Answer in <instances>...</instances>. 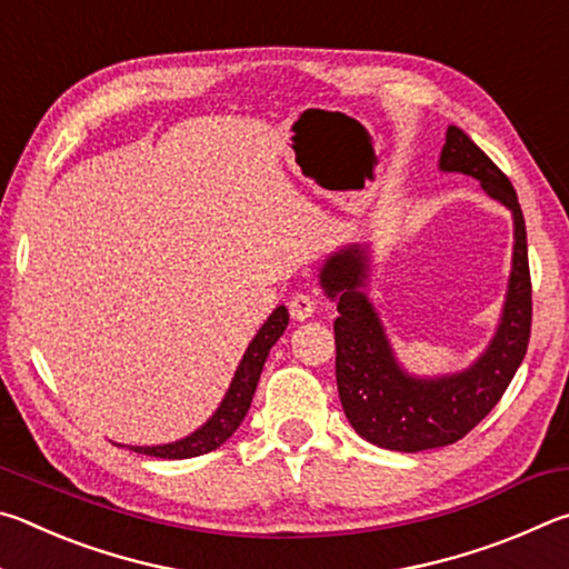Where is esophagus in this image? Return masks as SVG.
Masks as SVG:
<instances>
[{
	"instance_id": "obj_1",
	"label": "esophagus",
	"mask_w": 569,
	"mask_h": 569,
	"mask_svg": "<svg viewBox=\"0 0 569 569\" xmlns=\"http://www.w3.org/2000/svg\"><path fill=\"white\" fill-rule=\"evenodd\" d=\"M288 311L296 321H306L311 319L313 311H316V301L308 293H293L291 301H288Z\"/></svg>"
}]
</instances>
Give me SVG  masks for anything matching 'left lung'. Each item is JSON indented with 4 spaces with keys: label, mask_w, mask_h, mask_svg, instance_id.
Here are the masks:
<instances>
[{
    "label": "left lung",
    "mask_w": 569,
    "mask_h": 569,
    "mask_svg": "<svg viewBox=\"0 0 569 569\" xmlns=\"http://www.w3.org/2000/svg\"><path fill=\"white\" fill-rule=\"evenodd\" d=\"M441 172L479 180L481 190L512 213V271L502 316L487 349L467 369L417 377L399 363L381 316L366 296L371 273L369 246H346L326 258L319 283L336 303V383L346 419L356 435L391 451H423L455 445L502 399L527 353L532 329V283L527 230L512 182L465 130L449 124L439 156Z\"/></svg>",
    "instance_id": "left-lung-1"
}]
</instances>
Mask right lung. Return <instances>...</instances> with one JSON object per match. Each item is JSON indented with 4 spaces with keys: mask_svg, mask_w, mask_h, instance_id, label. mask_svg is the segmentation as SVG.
Returning a JSON list of instances; mask_svg holds the SVG:
<instances>
[{
    "mask_svg": "<svg viewBox=\"0 0 569 569\" xmlns=\"http://www.w3.org/2000/svg\"><path fill=\"white\" fill-rule=\"evenodd\" d=\"M286 326H288V308L278 306L276 311L268 316V321L258 329L253 341L248 343V349L238 363L233 381H230L223 401L218 403L213 417H210L203 427H198L192 435L182 437L178 441H170V445L128 447V449L138 451V455L160 457V459H190V457L208 455V451L226 445V441L236 435L240 421L246 419L250 401H253V393L258 387V379H261L263 363L268 359V351H271L273 343L281 339ZM118 447H124V445H118Z\"/></svg>",
    "mask_w": 569,
    "mask_h": 569,
    "instance_id": "obj_1",
    "label": "right lung"
}]
</instances>
